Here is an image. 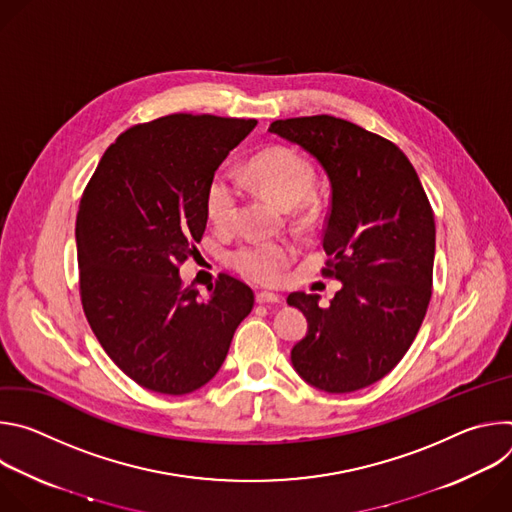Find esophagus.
<instances>
[{
	"instance_id": "esophagus-1",
	"label": "esophagus",
	"mask_w": 512,
	"mask_h": 512,
	"mask_svg": "<svg viewBox=\"0 0 512 512\" xmlns=\"http://www.w3.org/2000/svg\"><path fill=\"white\" fill-rule=\"evenodd\" d=\"M255 300H257V304H279L281 296L273 294V291H259Z\"/></svg>"
}]
</instances>
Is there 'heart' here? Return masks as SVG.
<instances>
[{
	"mask_svg": "<svg viewBox=\"0 0 512 512\" xmlns=\"http://www.w3.org/2000/svg\"><path fill=\"white\" fill-rule=\"evenodd\" d=\"M314 186L312 162L294 148L275 145L257 154L239 174L216 172L206 188V214L214 227L231 229L243 188L263 192L283 206H298L310 198ZM296 253V243L289 239H251L229 253V265L251 281L271 285L283 277Z\"/></svg>",
	"mask_w": 512,
	"mask_h": 512,
	"instance_id": "heart-1",
	"label": "heart"
}]
</instances>
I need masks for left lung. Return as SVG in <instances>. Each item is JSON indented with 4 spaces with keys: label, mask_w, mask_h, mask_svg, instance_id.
<instances>
[{
    "label": "left lung",
    "mask_w": 512,
    "mask_h": 512,
    "mask_svg": "<svg viewBox=\"0 0 512 512\" xmlns=\"http://www.w3.org/2000/svg\"><path fill=\"white\" fill-rule=\"evenodd\" d=\"M269 131L324 168L330 212L322 235L328 306L294 291L308 334L291 348L298 375L326 393H352L389 375L413 344L431 298L435 223L407 156L377 133L332 115L279 119Z\"/></svg>",
    "instance_id": "left-lung-1"
}]
</instances>
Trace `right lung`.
Returning a JSON list of instances; mask_svg holds the SVG:
<instances>
[{
	"label": "right lung",
	"instance_id": "obj_1",
	"mask_svg": "<svg viewBox=\"0 0 512 512\" xmlns=\"http://www.w3.org/2000/svg\"><path fill=\"white\" fill-rule=\"evenodd\" d=\"M255 119L174 113L123 131L77 212L81 302L103 350L137 385L186 395L227 358L253 289L218 275L208 300L180 265L206 229V188Z\"/></svg>",
	"mask_w": 512,
	"mask_h": 512
}]
</instances>
